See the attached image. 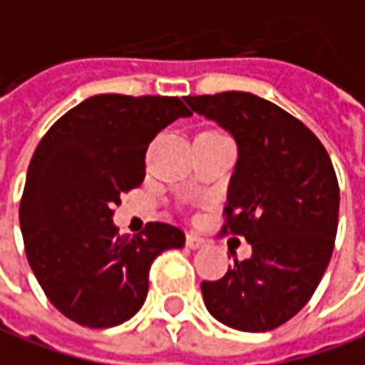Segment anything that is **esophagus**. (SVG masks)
<instances>
[{
    "label": "esophagus",
    "instance_id": "1",
    "mask_svg": "<svg viewBox=\"0 0 365 365\" xmlns=\"http://www.w3.org/2000/svg\"><path fill=\"white\" fill-rule=\"evenodd\" d=\"M205 243L200 235H195V233H187L185 235V245L190 247V249H200L201 245Z\"/></svg>",
    "mask_w": 365,
    "mask_h": 365
}]
</instances>
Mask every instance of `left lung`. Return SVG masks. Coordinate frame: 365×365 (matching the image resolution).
Returning a JSON list of instances; mask_svg holds the SVG:
<instances>
[{
    "label": "left lung",
    "mask_w": 365,
    "mask_h": 365,
    "mask_svg": "<svg viewBox=\"0 0 365 365\" xmlns=\"http://www.w3.org/2000/svg\"><path fill=\"white\" fill-rule=\"evenodd\" d=\"M185 103L235 138L239 160L221 231L253 247L225 277L201 282L203 302L229 328L274 330L307 307L332 257L340 209L332 160L308 126L251 93Z\"/></svg>",
    "instance_id": "obj_1"
}]
</instances>
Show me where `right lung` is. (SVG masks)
<instances>
[{"label":"right lung","mask_w":365,"mask_h":365,"mask_svg":"<svg viewBox=\"0 0 365 365\" xmlns=\"http://www.w3.org/2000/svg\"><path fill=\"white\" fill-rule=\"evenodd\" d=\"M190 114L178 96L96 94L41 138L19 225L31 271L68 320L88 328L130 320L146 300L154 259L185 245L180 227L160 221L120 235L112 215L122 193L144 182L150 142Z\"/></svg>","instance_id":"1"}]
</instances>
